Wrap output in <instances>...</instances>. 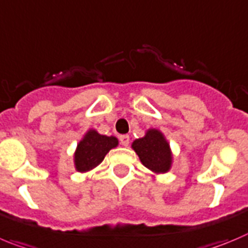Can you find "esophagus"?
Returning <instances> with one entry per match:
<instances>
[{
    "label": "esophagus",
    "mask_w": 248,
    "mask_h": 248,
    "mask_svg": "<svg viewBox=\"0 0 248 248\" xmlns=\"http://www.w3.org/2000/svg\"><path fill=\"white\" fill-rule=\"evenodd\" d=\"M119 140H120V144H122L123 146H128L129 142H130V138H129V135H120Z\"/></svg>",
    "instance_id": "1"
}]
</instances>
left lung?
Returning a JSON list of instances; mask_svg holds the SVG:
<instances>
[{"label":"left lung","instance_id":"obj_1","mask_svg":"<svg viewBox=\"0 0 248 248\" xmlns=\"http://www.w3.org/2000/svg\"><path fill=\"white\" fill-rule=\"evenodd\" d=\"M131 147L142 165L154 173H166L171 170V147L158 129H149L144 138L134 140Z\"/></svg>","mask_w":248,"mask_h":248}]
</instances>
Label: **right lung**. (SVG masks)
<instances>
[{"label": "right lung", "mask_w": 248, "mask_h": 248, "mask_svg": "<svg viewBox=\"0 0 248 248\" xmlns=\"http://www.w3.org/2000/svg\"><path fill=\"white\" fill-rule=\"evenodd\" d=\"M119 141L115 136L101 135L94 129H90L83 135L82 140L77 144L76 151L74 154L76 171L83 173L96 169L104 160L107 154L117 147Z\"/></svg>", "instance_id": "obj_1"}]
</instances>
